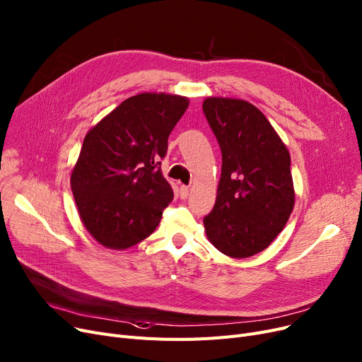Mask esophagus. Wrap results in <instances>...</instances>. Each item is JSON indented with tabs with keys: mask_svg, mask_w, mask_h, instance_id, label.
Wrapping results in <instances>:
<instances>
[{
	"mask_svg": "<svg viewBox=\"0 0 362 362\" xmlns=\"http://www.w3.org/2000/svg\"><path fill=\"white\" fill-rule=\"evenodd\" d=\"M187 195H189V186L182 185L180 186V198H187Z\"/></svg>",
	"mask_w": 362,
	"mask_h": 362,
	"instance_id": "esophagus-1",
	"label": "esophagus"
}]
</instances>
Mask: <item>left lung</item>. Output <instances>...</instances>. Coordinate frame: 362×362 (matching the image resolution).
<instances>
[{
	"label": "left lung",
	"mask_w": 362,
	"mask_h": 362,
	"mask_svg": "<svg viewBox=\"0 0 362 362\" xmlns=\"http://www.w3.org/2000/svg\"><path fill=\"white\" fill-rule=\"evenodd\" d=\"M202 111L222 151L216 204L204 217L207 238L229 257L255 256L284 229L294 207L288 149L250 102L207 98Z\"/></svg>",
	"instance_id": "1"
}]
</instances>
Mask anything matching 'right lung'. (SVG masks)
Wrapping results in <instances>:
<instances>
[{"label":"right lung","instance_id":"obj_1","mask_svg":"<svg viewBox=\"0 0 362 362\" xmlns=\"http://www.w3.org/2000/svg\"><path fill=\"white\" fill-rule=\"evenodd\" d=\"M187 106L189 99L177 94L140 93L86 134L71 189L83 225L100 245L125 250L160 225L173 199L160 160Z\"/></svg>","mask_w":362,"mask_h":362}]
</instances>
